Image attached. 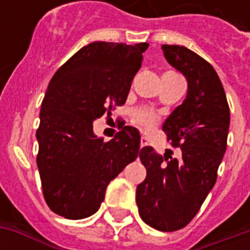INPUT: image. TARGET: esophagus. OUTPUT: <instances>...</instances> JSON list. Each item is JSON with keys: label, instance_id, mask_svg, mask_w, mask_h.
I'll use <instances>...</instances> for the list:
<instances>
[{"label": "esophagus", "instance_id": "esophagus-1", "mask_svg": "<svg viewBox=\"0 0 250 250\" xmlns=\"http://www.w3.org/2000/svg\"><path fill=\"white\" fill-rule=\"evenodd\" d=\"M147 145H148L147 139L145 138V136H142V138H141V147H145V146H147Z\"/></svg>", "mask_w": 250, "mask_h": 250}]
</instances>
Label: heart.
Here are the masks:
<instances>
[{"mask_svg": "<svg viewBox=\"0 0 250 250\" xmlns=\"http://www.w3.org/2000/svg\"><path fill=\"white\" fill-rule=\"evenodd\" d=\"M136 120L141 123V125H143L145 127H152V125H157L158 122V116L152 111H150V109H146V108H142L139 109L138 112H136Z\"/></svg>", "mask_w": 250, "mask_h": 250, "instance_id": "heart-1", "label": "heart"}]
</instances>
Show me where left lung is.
Returning <instances> with one entry per match:
<instances>
[{
    "label": "left lung",
    "instance_id": "1",
    "mask_svg": "<svg viewBox=\"0 0 250 250\" xmlns=\"http://www.w3.org/2000/svg\"><path fill=\"white\" fill-rule=\"evenodd\" d=\"M171 66L188 80V95L162 130L181 157L159 155L150 146L139 152L146 179L136 188L139 215L161 231L179 230L198 213L217 181L226 151L230 111L220 77L209 62L185 46L162 45Z\"/></svg>",
    "mask_w": 250,
    "mask_h": 250
}]
</instances>
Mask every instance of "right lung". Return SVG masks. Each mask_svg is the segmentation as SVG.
<instances>
[{
  "mask_svg": "<svg viewBox=\"0 0 250 250\" xmlns=\"http://www.w3.org/2000/svg\"><path fill=\"white\" fill-rule=\"evenodd\" d=\"M147 42L95 41L52 77L41 103L37 167L49 209L68 220L95 214L105 188L139 154L141 134L125 125L114 139L93 134V120L123 105Z\"/></svg>",
  "mask_w": 250,
  "mask_h": 250,
  "instance_id": "right-lung-1",
  "label": "right lung"
}]
</instances>
